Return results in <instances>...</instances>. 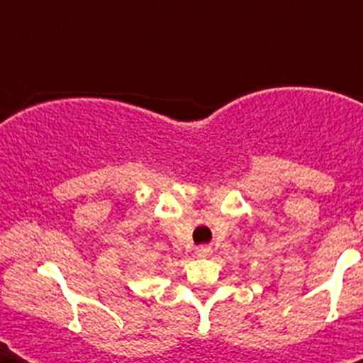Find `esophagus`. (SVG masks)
I'll return each mask as SVG.
<instances>
[{"label":"esophagus","instance_id":"34e87169","mask_svg":"<svg viewBox=\"0 0 363 363\" xmlns=\"http://www.w3.org/2000/svg\"><path fill=\"white\" fill-rule=\"evenodd\" d=\"M211 247H207V245H201V247L196 248V254H198L199 258H207V256H211Z\"/></svg>","mask_w":363,"mask_h":363}]
</instances>
